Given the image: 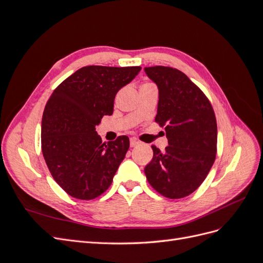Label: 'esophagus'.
Here are the masks:
<instances>
[{
  "mask_svg": "<svg viewBox=\"0 0 263 263\" xmlns=\"http://www.w3.org/2000/svg\"><path fill=\"white\" fill-rule=\"evenodd\" d=\"M139 145V141L135 138H130V147H136Z\"/></svg>",
  "mask_w": 263,
  "mask_h": 263,
  "instance_id": "1",
  "label": "esophagus"
}]
</instances>
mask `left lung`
Listing matches in <instances>:
<instances>
[{"instance_id":"obj_1","label":"left lung","mask_w":263,"mask_h":263,"mask_svg":"<svg viewBox=\"0 0 263 263\" xmlns=\"http://www.w3.org/2000/svg\"><path fill=\"white\" fill-rule=\"evenodd\" d=\"M159 91L156 122L165 126L168 146L154 157L145 173L150 185L168 198H182L200 186L216 157L217 124L209 99L178 69L146 67Z\"/></svg>"}]
</instances>
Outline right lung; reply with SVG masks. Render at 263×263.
<instances>
[{
  "instance_id": "1",
  "label": "right lung",
  "mask_w": 263,
  "mask_h": 263,
  "mask_svg": "<svg viewBox=\"0 0 263 263\" xmlns=\"http://www.w3.org/2000/svg\"><path fill=\"white\" fill-rule=\"evenodd\" d=\"M140 67L87 66L58 85L44 110L42 149L52 178L72 197L93 200L112 184L129 139L102 142L95 127Z\"/></svg>"
}]
</instances>
